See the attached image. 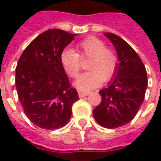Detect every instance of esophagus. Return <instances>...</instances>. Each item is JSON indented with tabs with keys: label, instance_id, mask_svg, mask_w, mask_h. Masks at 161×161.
Here are the masks:
<instances>
[{
	"label": "esophagus",
	"instance_id": "obj_1",
	"mask_svg": "<svg viewBox=\"0 0 161 161\" xmlns=\"http://www.w3.org/2000/svg\"><path fill=\"white\" fill-rule=\"evenodd\" d=\"M91 92L90 91H78V96H79V97H84L85 96H88V95L90 94Z\"/></svg>",
	"mask_w": 161,
	"mask_h": 161
}]
</instances>
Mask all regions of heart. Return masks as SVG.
<instances>
[{
	"label": "heart",
	"mask_w": 161,
	"mask_h": 161,
	"mask_svg": "<svg viewBox=\"0 0 161 161\" xmlns=\"http://www.w3.org/2000/svg\"><path fill=\"white\" fill-rule=\"evenodd\" d=\"M77 53L72 49H64L60 54V62L64 70L70 77H76L82 67L81 59H88L90 71L81 74L75 82L79 90L88 91L97 87L114 77L118 58L115 53L106 47L103 40L97 37H88L77 45Z\"/></svg>",
	"instance_id": "b5f03b06"
}]
</instances>
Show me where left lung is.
<instances>
[{
    "label": "left lung",
    "instance_id": "left-lung-1",
    "mask_svg": "<svg viewBox=\"0 0 161 161\" xmlns=\"http://www.w3.org/2000/svg\"><path fill=\"white\" fill-rule=\"evenodd\" d=\"M104 35L115 47L119 64L114 79L99 91L102 102L93 115L102 127L116 128L135 118L144 101L147 74L138 54L124 40L111 33Z\"/></svg>",
    "mask_w": 161,
    "mask_h": 161
}]
</instances>
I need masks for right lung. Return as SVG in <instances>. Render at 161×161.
I'll return each instance as SVG.
<instances>
[{"label":"right lung","instance_id":"right-lung-1","mask_svg":"<svg viewBox=\"0 0 161 161\" xmlns=\"http://www.w3.org/2000/svg\"><path fill=\"white\" fill-rule=\"evenodd\" d=\"M76 34L49 29L30 43L15 70L18 97L33 124L54 130L70 120L71 107L79 97L60 62V54Z\"/></svg>","mask_w":161,"mask_h":161}]
</instances>
